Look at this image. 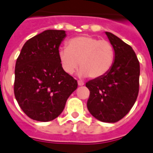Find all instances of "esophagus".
<instances>
[{"mask_svg": "<svg viewBox=\"0 0 153 153\" xmlns=\"http://www.w3.org/2000/svg\"><path fill=\"white\" fill-rule=\"evenodd\" d=\"M78 85H79V86H83L84 85V82L82 81H78Z\"/></svg>", "mask_w": 153, "mask_h": 153, "instance_id": "1", "label": "esophagus"}]
</instances>
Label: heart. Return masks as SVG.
Wrapping results in <instances>:
<instances>
[{"label":"heart","instance_id":"b5f03b06","mask_svg":"<svg viewBox=\"0 0 153 153\" xmlns=\"http://www.w3.org/2000/svg\"><path fill=\"white\" fill-rule=\"evenodd\" d=\"M58 56L66 74H73L79 64V76L90 75L92 79H98L112 68L115 51L114 45L108 40L92 36H81L69 39L67 48H60Z\"/></svg>","mask_w":153,"mask_h":153}]
</instances>
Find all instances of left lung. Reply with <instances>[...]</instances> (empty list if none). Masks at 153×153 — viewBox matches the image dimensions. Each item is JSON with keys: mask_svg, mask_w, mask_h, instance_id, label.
<instances>
[{"mask_svg": "<svg viewBox=\"0 0 153 153\" xmlns=\"http://www.w3.org/2000/svg\"><path fill=\"white\" fill-rule=\"evenodd\" d=\"M114 45L115 59L104 76L87 82L89 112L103 122L114 123L128 114L139 92L140 62L133 48L120 38L105 32Z\"/></svg>", "mask_w": 153, "mask_h": 153, "instance_id": "1", "label": "left lung"}]
</instances>
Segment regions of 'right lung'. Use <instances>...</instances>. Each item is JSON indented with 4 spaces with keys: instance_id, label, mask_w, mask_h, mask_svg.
<instances>
[{
    "instance_id": "add662e5",
    "label": "right lung",
    "mask_w": 153,
    "mask_h": 153,
    "mask_svg": "<svg viewBox=\"0 0 153 153\" xmlns=\"http://www.w3.org/2000/svg\"><path fill=\"white\" fill-rule=\"evenodd\" d=\"M65 37L63 30H46L28 39L16 59L14 94L24 113L36 121L59 116L78 87L59 60V48Z\"/></svg>"
}]
</instances>
